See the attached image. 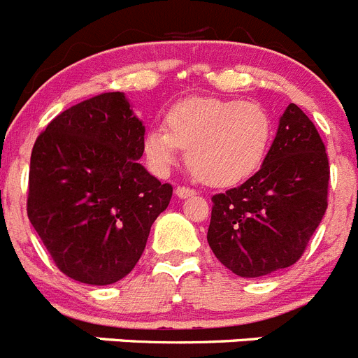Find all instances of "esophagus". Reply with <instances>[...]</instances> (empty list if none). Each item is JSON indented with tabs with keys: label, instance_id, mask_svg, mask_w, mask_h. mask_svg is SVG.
Instances as JSON below:
<instances>
[{
	"label": "esophagus",
	"instance_id": "obj_1",
	"mask_svg": "<svg viewBox=\"0 0 358 358\" xmlns=\"http://www.w3.org/2000/svg\"><path fill=\"white\" fill-rule=\"evenodd\" d=\"M196 191L191 189V187H185V185H178L176 187V196L178 198H189V196H194Z\"/></svg>",
	"mask_w": 358,
	"mask_h": 358
}]
</instances>
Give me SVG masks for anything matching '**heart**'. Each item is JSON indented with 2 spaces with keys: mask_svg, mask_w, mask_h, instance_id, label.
<instances>
[{
  "mask_svg": "<svg viewBox=\"0 0 358 358\" xmlns=\"http://www.w3.org/2000/svg\"><path fill=\"white\" fill-rule=\"evenodd\" d=\"M166 128L144 137V155L157 173L187 150L192 175L215 187L248 178L264 162L273 139V121L259 103L223 98H187L169 108Z\"/></svg>",
  "mask_w": 358,
  "mask_h": 358,
  "instance_id": "heart-1",
  "label": "heart"
}]
</instances>
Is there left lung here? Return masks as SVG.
<instances>
[{
	"mask_svg": "<svg viewBox=\"0 0 358 358\" xmlns=\"http://www.w3.org/2000/svg\"><path fill=\"white\" fill-rule=\"evenodd\" d=\"M327 148L291 103L262 167L243 185L212 196L207 241L235 275L259 278L298 262L328 207Z\"/></svg>",
	"mask_w": 358,
	"mask_h": 358,
	"instance_id": "1",
	"label": "left lung"
}]
</instances>
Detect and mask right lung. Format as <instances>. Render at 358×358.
Listing matches in <instances>:
<instances>
[{
  "label": "right lung",
  "mask_w": 358,
  "mask_h": 358,
  "mask_svg": "<svg viewBox=\"0 0 358 358\" xmlns=\"http://www.w3.org/2000/svg\"><path fill=\"white\" fill-rule=\"evenodd\" d=\"M143 153L144 127L123 92L73 105L35 141L28 219L69 278L108 285L139 262L173 196L141 166Z\"/></svg>",
  "instance_id": "obj_1"
}]
</instances>
